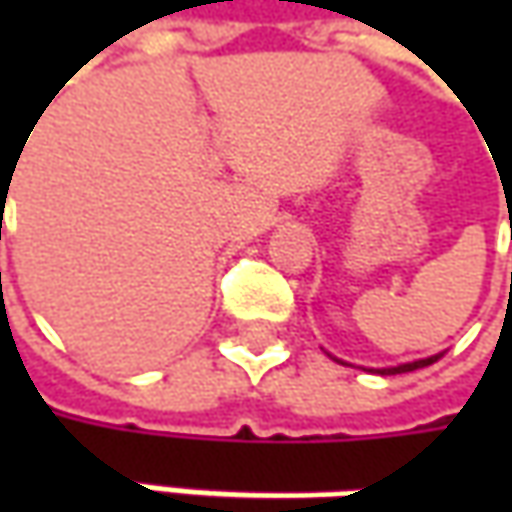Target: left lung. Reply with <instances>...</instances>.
Returning <instances> with one entry per match:
<instances>
[{"label": "left lung", "mask_w": 512, "mask_h": 512, "mask_svg": "<svg viewBox=\"0 0 512 512\" xmlns=\"http://www.w3.org/2000/svg\"><path fill=\"white\" fill-rule=\"evenodd\" d=\"M327 356H330V353H327ZM333 359H336V356H333ZM436 359H439V356H427V359H416V362L396 364V367H373V373H379V376H396V373H410V370H419V367H427V364H433ZM336 362H339V359H336Z\"/></svg>", "instance_id": "obj_1"}]
</instances>
